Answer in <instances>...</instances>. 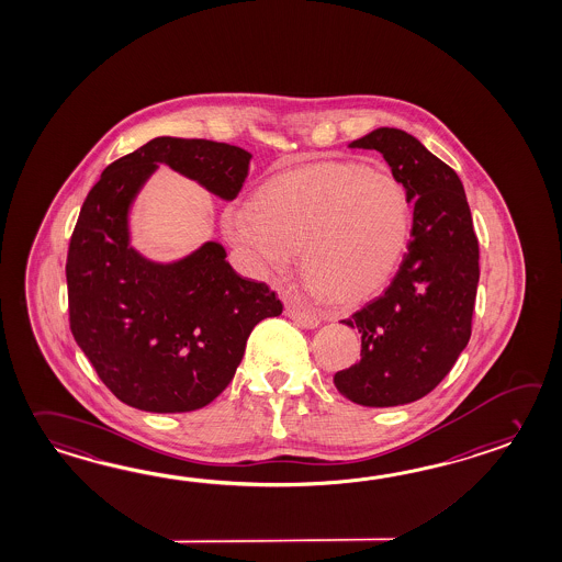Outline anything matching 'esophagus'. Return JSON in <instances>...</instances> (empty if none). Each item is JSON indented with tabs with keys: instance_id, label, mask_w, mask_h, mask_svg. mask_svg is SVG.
I'll return each mask as SVG.
<instances>
[{
	"instance_id": "esophagus-1",
	"label": "esophagus",
	"mask_w": 562,
	"mask_h": 562,
	"mask_svg": "<svg viewBox=\"0 0 562 562\" xmlns=\"http://www.w3.org/2000/svg\"><path fill=\"white\" fill-rule=\"evenodd\" d=\"M286 314L288 318H292L302 328H316L321 325V316L316 312L304 311V308H299L294 304L286 306Z\"/></svg>"
}]
</instances>
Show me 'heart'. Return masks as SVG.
Here are the masks:
<instances>
[{"instance_id":"1","label":"heart","mask_w":562,"mask_h":562,"mask_svg":"<svg viewBox=\"0 0 562 562\" xmlns=\"http://www.w3.org/2000/svg\"><path fill=\"white\" fill-rule=\"evenodd\" d=\"M413 210L393 175L357 162H311L272 175L225 236L258 276L302 272L326 300L359 302L387 284L412 239Z\"/></svg>"}]
</instances>
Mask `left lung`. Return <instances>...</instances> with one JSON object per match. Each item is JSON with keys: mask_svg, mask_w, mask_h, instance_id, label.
<instances>
[{"mask_svg": "<svg viewBox=\"0 0 562 562\" xmlns=\"http://www.w3.org/2000/svg\"><path fill=\"white\" fill-rule=\"evenodd\" d=\"M374 149L413 203L412 239L381 296L340 323L361 335V361L335 374L364 407L422 400L451 371L472 335L480 248L462 181L417 138L381 126L352 140Z\"/></svg>", "mask_w": 562, "mask_h": 562, "instance_id": "left-lung-1", "label": "left lung"}]
</instances>
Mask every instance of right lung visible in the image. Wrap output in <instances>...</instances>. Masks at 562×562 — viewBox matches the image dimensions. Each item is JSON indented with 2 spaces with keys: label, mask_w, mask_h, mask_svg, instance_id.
I'll list each match as a JSON object with an SVG mask.
<instances>
[{
  "label": "right lung",
  "mask_w": 562,
  "mask_h": 562,
  "mask_svg": "<svg viewBox=\"0 0 562 562\" xmlns=\"http://www.w3.org/2000/svg\"><path fill=\"white\" fill-rule=\"evenodd\" d=\"M250 159L227 143L153 138L111 162L82 203L66 260L70 330L100 381L135 409L205 407L234 379L254 326L282 314L274 292L237 276L217 241L165 263L131 246L133 201L161 162L232 201Z\"/></svg>",
  "instance_id": "right-lung-1"
}]
</instances>
